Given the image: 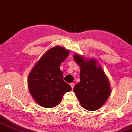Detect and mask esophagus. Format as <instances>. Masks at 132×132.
<instances>
[{
    "label": "esophagus",
    "mask_w": 132,
    "mask_h": 132,
    "mask_svg": "<svg viewBox=\"0 0 132 132\" xmlns=\"http://www.w3.org/2000/svg\"><path fill=\"white\" fill-rule=\"evenodd\" d=\"M70 87H72V89H73V87H74V84H73V83H70Z\"/></svg>",
    "instance_id": "obj_1"
}]
</instances>
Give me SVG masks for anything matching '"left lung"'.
<instances>
[{
  "instance_id": "8db88e82",
  "label": "left lung",
  "mask_w": 132,
  "mask_h": 132,
  "mask_svg": "<svg viewBox=\"0 0 132 132\" xmlns=\"http://www.w3.org/2000/svg\"><path fill=\"white\" fill-rule=\"evenodd\" d=\"M73 57L80 69V80L73 91L84 108L96 111L104 105L111 94L110 80L95 59H86L79 54Z\"/></svg>"
}]
</instances>
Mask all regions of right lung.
Instances as JSON below:
<instances>
[{
  "label": "right lung",
  "mask_w": 132,
  "mask_h": 132,
  "mask_svg": "<svg viewBox=\"0 0 132 132\" xmlns=\"http://www.w3.org/2000/svg\"><path fill=\"white\" fill-rule=\"evenodd\" d=\"M70 50L56 46L49 49L31 70L28 79L29 93L42 107L50 108L59 105L63 94L72 90L63 80L60 65L69 56Z\"/></svg>",
  "instance_id": "add662e5"
}]
</instances>
